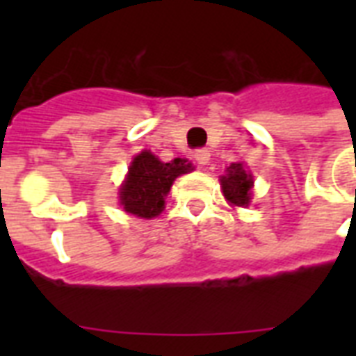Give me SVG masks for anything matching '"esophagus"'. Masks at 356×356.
I'll return each instance as SVG.
<instances>
[{
  "label": "esophagus",
  "mask_w": 356,
  "mask_h": 356,
  "mask_svg": "<svg viewBox=\"0 0 356 356\" xmlns=\"http://www.w3.org/2000/svg\"><path fill=\"white\" fill-rule=\"evenodd\" d=\"M194 159L200 166H205L207 162H209V159H211V153H209L207 149H197L194 153Z\"/></svg>",
  "instance_id": "1"
}]
</instances>
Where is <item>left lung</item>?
I'll return each instance as SVG.
<instances>
[{
  "label": "left lung",
  "instance_id": "obj_1",
  "mask_svg": "<svg viewBox=\"0 0 356 356\" xmlns=\"http://www.w3.org/2000/svg\"><path fill=\"white\" fill-rule=\"evenodd\" d=\"M225 200L231 205L248 207L251 201V188H253V175L243 168L242 162H233L227 168V173L220 179Z\"/></svg>",
  "mask_w": 356,
  "mask_h": 356
}]
</instances>
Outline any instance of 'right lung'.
<instances>
[{
	"instance_id": "obj_1",
	"label": "right lung",
	"mask_w": 356,
	"mask_h": 356,
	"mask_svg": "<svg viewBox=\"0 0 356 356\" xmlns=\"http://www.w3.org/2000/svg\"><path fill=\"white\" fill-rule=\"evenodd\" d=\"M192 170L194 168L186 159L162 162L151 151L144 149L133 159L127 177L120 186V205L133 216L145 220L159 216L164 211V197L173 181Z\"/></svg>"
}]
</instances>
